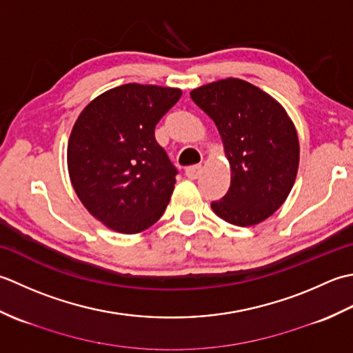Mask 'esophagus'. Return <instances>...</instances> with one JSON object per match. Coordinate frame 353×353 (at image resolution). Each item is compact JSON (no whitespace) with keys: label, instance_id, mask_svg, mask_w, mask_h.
<instances>
[{"label":"esophagus","instance_id":"esophagus-1","mask_svg":"<svg viewBox=\"0 0 353 353\" xmlns=\"http://www.w3.org/2000/svg\"><path fill=\"white\" fill-rule=\"evenodd\" d=\"M201 172H203V168H201V166H190V168L185 169L184 174L189 179H198L199 175H201Z\"/></svg>","mask_w":353,"mask_h":353}]
</instances>
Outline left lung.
Listing matches in <instances>:
<instances>
[{
	"label": "left lung",
	"mask_w": 353,
	"mask_h": 353,
	"mask_svg": "<svg viewBox=\"0 0 353 353\" xmlns=\"http://www.w3.org/2000/svg\"><path fill=\"white\" fill-rule=\"evenodd\" d=\"M190 97L221 134L232 169L230 189L212 208L237 227L256 225L285 203L296 181L300 146L283 106L241 79L203 85Z\"/></svg>",
	"instance_id": "obj_1"
}]
</instances>
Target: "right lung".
I'll return each mask as SVG.
<instances>
[{
  "mask_svg": "<svg viewBox=\"0 0 353 353\" xmlns=\"http://www.w3.org/2000/svg\"><path fill=\"white\" fill-rule=\"evenodd\" d=\"M181 90L126 83L86 105L68 140V172L79 199L114 232L134 234L161 218L176 168L155 126Z\"/></svg>",
  "mask_w": 353,
  "mask_h": 353,
  "instance_id": "right-lung-1",
  "label": "right lung"
}]
</instances>
